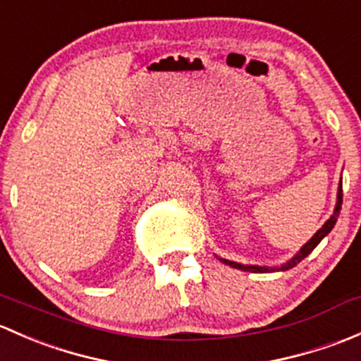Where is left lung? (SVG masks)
<instances>
[{"mask_svg": "<svg viewBox=\"0 0 361 361\" xmlns=\"http://www.w3.org/2000/svg\"><path fill=\"white\" fill-rule=\"evenodd\" d=\"M341 204H342V183L341 187H338V194H337V206H336V211H334V214L330 216V220H326V224L323 225L322 228H319L318 232H316L314 235H312L311 239H309L307 243H305L304 246H302L300 251H298L297 255L292 258L290 262H286L285 265H281V267H276V269H267V267H255V265H241V264H235V262H228V260H224L225 264L232 265V267H238V269H243V271H253V272H271V271H288V269L295 267V265L298 264V262L304 260L305 257H307L309 253H311L312 250L316 248V246L319 245V241H322L323 238H325L326 234H329L330 231L334 228V225H336L337 218H338V213H341Z\"/></svg>", "mask_w": 361, "mask_h": 361, "instance_id": "1", "label": "left lung"}]
</instances>
